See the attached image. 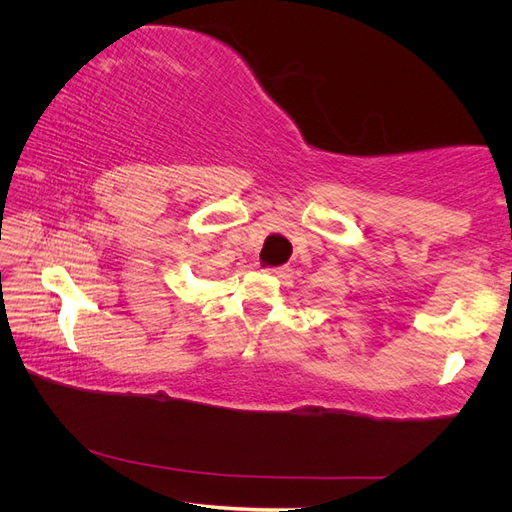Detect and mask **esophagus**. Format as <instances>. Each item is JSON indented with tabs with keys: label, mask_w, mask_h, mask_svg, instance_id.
<instances>
[{
	"label": "esophagus",
	"mask_w": 512,
	"mask_h": 512,
	"mask_svg": "<svg viewBox=\"0 0 512 512\" xmlns=\"http://www.w3.org/2000/svg\"><path fill=\"white\" fill-rule=\"evenodd\" d=\"M265 271H267V273H271V275H277V277H282V275L286 273V267H267Z\"/></svg>",
	"instance_id": "34e87169"
}]
</instances>
